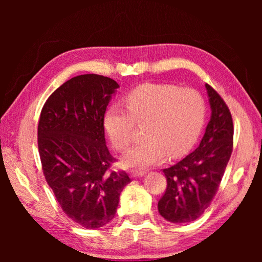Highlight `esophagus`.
<instances>
[{"label":"esophagus","mask_w":262,"mask_h":262,"mask_svg":"<svg viewBox=\"0 0 262 262\" xmlns=\"http://www.w3.org/2000/svg\"><path fill=\"white\" fill-rule=\"evenodd\" d=\"M143 176H145V172L144 171H137V170H135V171H132L130 172L132 178H141V177H143Z\"/></svg>","instance_id":"34e87169"}]
</instances>
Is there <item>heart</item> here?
Masks as SVG:
<instances>
[{
	"label": "heart",
	"instance_id": "obj_1",
	"mask_svg": "<svg viewBox=\"0 0 262 262\" xmlns=\"http://www.w3.org/2000/svg\"><path fill=\"white\" fill-rule=\"evenodd\" d=\"M127 108L112 105L104 126L114 147L126 150L134 140L135 122L147 123L148 141L123 156L128 167L147 168L163 163L168 155L180 157L196 142L206 117L205 100L193 89L167 84H143L125 98Z\"/></svg>",
	"mask_w": 262,
	"mask_h": 262
}]
</instances>
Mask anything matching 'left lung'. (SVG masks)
Segmentation results:
<instances>
[{"label":"left lung","instance_id":"obj_1","mask_svg":"<svg viewBox=\"0 0 262 262\" xmlns=\"http://www.w3.org/2000/svg\"><path fill=\"white\" fill-rule=\"evenodd\" d=\"M206 90L211 114L200 144L176 165L163 170L167 187L158 211L171 223H188L205 212L232 152L231 113L214 89L206 84Z\"/></svg>","mask_w":262,"mask_h":262}]
</instances>
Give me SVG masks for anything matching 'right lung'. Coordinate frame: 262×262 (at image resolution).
Instances as JSON below:
<instances>
[{
	"mask_svg": "<svg viewBox=\"0 0 262 262\" xmlns=\"http://www.w3.org/2000/svg\"><path fill=\"white\" fill-rule=\"evenodd\" d=\"M119 89L110 77L85 74L53 92L38 125V148L46 181L62 210L85 229L113 220L125 172L110 171L114 158L105 140L104 115Z\"/></svg>",
	"mask_w": 262,
	"mask_h": 262,
	"instance_id": "obj_1",
	"label": "right lung"
}]
</instances>
